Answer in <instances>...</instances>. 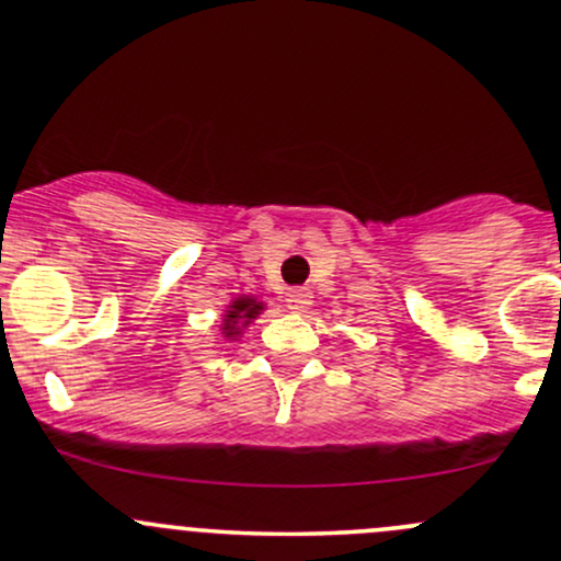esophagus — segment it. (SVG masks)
<instances>
[{
  "mask_svg": "<svg viewBox=\"0 0 561 561\" xmlns=\"http://www.w3.org/2000/svg\"><path fill=\"white\" fill-rule=\"evenodd\" d=\"M285 304H287V309H290V311H298L300 313V311H306L313 304V295H311L309 287H295V290L287 293Z\"/></svg>",
  "mask_w": 561,
  "mask_h": 561,
  "instance_id": "34e87169",
  "label": "esophagus"
}]
</instances>
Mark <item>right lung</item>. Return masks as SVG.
Here are the masks:
<instances>
[{
    "instance_id": "obj_1",
    "label": "right lung",
    "mask_w": 561,
    "mask_h": 561,
    "mask_svg": "<svg viewBox=\"0 0 561 561\" xmlns=\"http://www.w3.org/2000/svg\"><path fill=\"white\" fill-rule=\"evenodd\" d=\"M261 309H263V306L255 304V300H252V298H237V300H233L231 309L226 311V319H224V322H226V328H224L226 330V337L237 335L239 319H252Z\"/></svg>"
}]
</instances>
